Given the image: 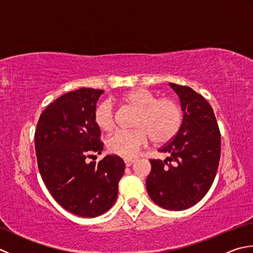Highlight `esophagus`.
Listing matches in <instances>:
<instances>
[{
    "mask_svg": "<svg viewBox=\"0 0 253 253\" xmlns=\"http://www.w3.org/2000/svg\"><path fill=\"white\" fill-rule=\"evenodd\" d=\"M124 162H125V165L128 168V166H131L133 163H135L136 160H125Z\"/></svg>",
    "mask_w": 253,
    "mask_h": 253,
    "instance_id": "esophagus-1",
    "label": "esophagus"
}]
</instances>
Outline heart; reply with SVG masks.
I'll return each mask as SVG.
<instances>
[{
    "mask_svg": "<svg viewBox=\"0 0 253 253\" xmlns=\"http://www.w3.org/2000/svg\"><path fill=\"white\" fill-rule=\"evenodd\" d=\"M123 103L138 113L133 122L136 128L131 130H118L109 137L106 147L113 154L124 159H132L147 146L150 138L157 143H165L178 132L182 122L180 104L173 98H158L149 89H135L122 96ZM96 125L103 131H111L115 127V110L112 102L104 101L94 113Z\"/></svg>",
    "mask_w": 253,
    "mask_h": 253,
    "instance_id": "obj_1",
    "label": "heart"
}]
</instances>
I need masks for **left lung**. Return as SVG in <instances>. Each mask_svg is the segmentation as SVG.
Instances as JSON below:
<instances>
[{"label": "left lung", "instance_id": "8db88e82", "mask_svg": "<svg viewBox=\"0 0 253 253\" xmlns=\"http://www.w3.org/2000/svg\"><path fill=\"white\" fill-rule=\"evenodd\" d=\"M169 85L179 96L184 118L176 136L159 149L169 157L150 160L147 190L161 208L181 211L211 188L221 158V132L212 106L201 94L187 85Z\"/></svg>", "mask_w": 253, "mask_h": 253}]
</instances>
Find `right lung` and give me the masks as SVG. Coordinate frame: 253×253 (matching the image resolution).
<instances>
[{
    "label": "right lung",
    "mask_w": 253,
    "mask_h": 253,
    "mask_svg": "<svg viewBox=\"0 0 253 253\" xmlns=\"http://www.w3.org/2000/svg\"><path fill=\"white\" fill-rule=\"evenodd\" d=\"M103 90L82 88L57 98L41 113L35 133L38 169L55 201L83 217H95L114 204L125 163L117 155L87 162L103 142L94 120Z\"/></svg>",
    "instance_id": "right-lung-1"
}]
</instances>
